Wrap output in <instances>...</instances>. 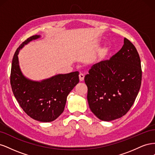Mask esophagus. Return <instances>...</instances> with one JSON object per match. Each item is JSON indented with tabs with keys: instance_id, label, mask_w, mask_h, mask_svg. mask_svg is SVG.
Segmentation results:
<instances>
[{
	"instance_id": "1",
	"label": "esophagus",
	"mask_w": 155,
	"mask_h": 155,
	"mask_svg": "<svg viewBox=\"0 0 155 155\" xmlns=\"http://www.w3.org/2000/svg\"><path fill=\"white\" fill-rule=\"evenodd\" d=\"M84 77L85 76L83 74H79V81H83L84 80Z\"/></svg>"
}]
</instances>
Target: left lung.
I'll return each instance as SVG.
<instances>
[{
  "label": "left lung",
  "instance_id": "obj_1",
  "mask_svg": "<svg viewBox=\"0 0 155 155\" xmlns=\"http://www.w3.org/2000/svg\"><path fill=\"white\" fill-rule=\"evenodd\" d=\"M85 77L91 111L109 121L124 116L133 105L142 82V68L137 48L124 38L122 48L109 60L94 64Z\"/></svg>",
  "mask_w": 155,
  "mask_h": 155
}]
</instances>
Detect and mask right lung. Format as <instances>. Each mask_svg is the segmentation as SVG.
Returning <instances> with one entry per match:
<instances>
[{
    "instance_id": "right-lung-1",
    "label": "right lung",
    "mask_w": 155,
    "mask_h": 155,
    "mask_svg": "<svg viewBox=\"0 0 155 155\" xmlns=\"http://www.w3.org/2000/svg\"><path fill=\"white\" fill-rule=\"evenodd\" d=\"M40 37H29L17 49L12 60L10 83L17 101L28 115L41 122H50L64 111L68 94L79 83V72L55 75L41 81L26 78L20 69L18 54L25 45Z\"/></svg>"
}]
</instances>
